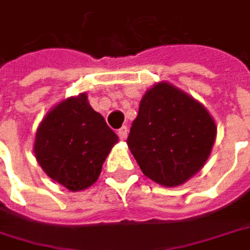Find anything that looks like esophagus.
Returning a JSON list of instances; mask_svg holds the SVG:
<instances>
[{
    "label": "esophagus",
    "instance_id": "esophagus-1",
    "mask_svg": "<svg viewBox=\"0 0 250 250\" xmlns=\"http://www.w3.org/2000/svg\"><path fill=\"white\" fill-rule=\"evenodd\" d=\"M127 133H128V127H127V125L120 127V128H119V131H117V134H119V137H120L122 140H125V137H127Z\"/></svg>",
    "mask_w": 250,
    "mask_h": 250
}]
</instances>
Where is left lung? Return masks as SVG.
Listing matches in <instances>:
<instances>
[{
    "instance_id": "1",
    "label": "left lung",
    "mask_w": 250,
    "mask_h": 250,
    "mask_svg": "<svg viewBox=\"0 0 250 250\" xmlns=\"http://www.w3.org/2000/svg\"><path fill=\"white\" fill-rule=\"evenodd\" d=\"M216 134L217 125L208 110L162 81L142 97L127 146L149 179L164 187H178L201 171Z\"/></svg>"
}]
</instances>
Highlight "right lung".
<instances>
[{
	"instance_id": "obj_1",
	"label": "right lung",
	"mask_w": 250,
	"mask_h": 250,
	"mask_svg": "<svg viewBox=\"0 0 250 250\" xmlns=\"http://www.w3.org/2000/svg\"><path fill=\"white\" fill-rule=\"evenodd\" d=\"M117 142V134L82 92L47 111L37 127L33 150L44 174L76 192L98 179Z\"/></svg>"
}]
</instances>
